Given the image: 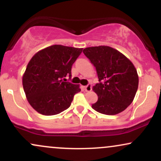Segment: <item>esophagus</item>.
Returning <instances> with one entry per match:
<instances>
[{
    "instance_id": "esophagus-1",
    "label": "esophagus",
    "mask_w": 161,
    "mask_h": 161,
    "mask_svg": "<svg viewBox=\"0 0 161 161\" xmlns=\"http://www.w3.org/2000/svg\"><path fill=\"white\" fill-rule=\"evenodd\" d=\"M85 90H86V92H91L92 91V85L88 84V86H85Z\"/></svg>"
}]
</instances>
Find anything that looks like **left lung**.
Listing matches in <instances>:
<instances>
[{
  "instance_id": "obj_1",
  "label": "left lung",
  "mask_w": 161,
  "mask_h": 161,
  "mask_svg": "<svg viewBox=\"0 0 161 161\" xmlns=\"http://www.w3.org/2000/svg\"><path fill=\"white\" fill-rule=\"evenodd\" d=\"M83 53L95 67L100 83L93 86L96 111L116 115L133 101L138 86L137 70L132 62L117 50L105 45L88 47Z\"/></svg>"
}]
</instances>
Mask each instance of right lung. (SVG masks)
<instances>
[{
  "label": "right lung",
  "instance_id": "right-lung-1",
  "mask_svg": "<svg viewBox=\"0 0 161 161\" xmlns=\"http://www.w3.org/2000/svg\"><path fill=\"white\" fill-rule=\"evenodd\" d=\"M83 48L61 45L38 51L29 60L23 75V86L28 102L42 115L60 114L69 108L79 85L64 82L71 76V68Z\"/></svg>",
  "mask_w": 161,
  "mask_h": 161
}]
</instances>
